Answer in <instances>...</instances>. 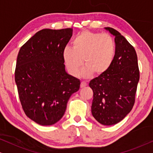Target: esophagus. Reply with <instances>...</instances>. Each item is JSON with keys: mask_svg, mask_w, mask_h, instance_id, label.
Returning <instances> with one entry per match:
<instances>
[{"mask_svg": "<svg viewBox=\"0 0 153 153\" xmlns=\"http://www.w3.org/2000/svg\"><path fill=\"white\" fill-rule=\"evenodd\" d=\"M87 85V83L85 82V81H81V88H83V87H85V86H86Z\"/></svg>", "mask_w": 153, "mask_h": 153, "instance_id": "obj_1", "label": "esophagus"}]
</instances>
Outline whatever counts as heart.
Returning a JSON list of instances; mask_svg holds the SVG:
<instances>
[{
    "instance_id": "heart-1",
    "label": "heart",
    "mask_w": 153,
    "mask_h": 153,
    "mask_svg": "<svg viewBox=\"0 0 153 153\" xmlns=\"http://www.w3.org/2000/svg\"><path fill=\"white\" fill-rule=\"evenodd\" d=\"M73 48L66 47L62 51V58L72 75L76 76L83 64V75H101L105 73L114 60L116 45L111 36L106 33L83 31L72 42Z\"/></svg>"
}]
</instances>
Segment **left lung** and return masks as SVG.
I'll list each match as a JSON object with an SVG mask.
<instances>
[{
  "mask_svg": "<svg viewBox=\"0 0 153 153\" xmlns=\"http://www.w3.org/2000/svg\"><path fill=\"white\" fill-rule=\"evenodd\" d=\"M105 29L115 37L114 58L109 69L92 79L89 86L93 91V117L102 125H112L132 109L140 75L134 48L118 31L110 27Z\"/></svg>",
  "mask_w": 153,
  "mask_h": 153,
  "instance_id": "left-lung-1",
  "label": "left lung"
}]
</instances>
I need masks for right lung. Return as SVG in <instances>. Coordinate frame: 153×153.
Returning a JSON list of instances; mask_svg holds the SVG:
<instances>
[{
    "instance_id": "add662e5",
    "label": "right lung",
    "mask_w": 153,
    "mask_h": 153,
    "mask_svg": "<svg viewBox=\"0 0 153 153\" xmlns=\"http://www.w3.org/2000/svg\"><path fill=\"white\" fill-rule=\"evenodd\" d=\"M72 35V28L43 29L19 51L15 69L19 97L26 116L39 125L59 121L71 95L80 88L79 79L66 72L62 58Z\"/></svg>"
}]
</instances>
